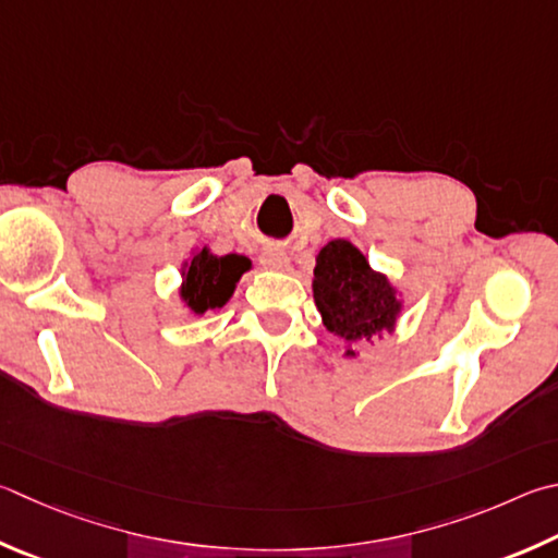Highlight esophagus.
<instances>
[{
    "mask_svg": "<svg viewBox=\"0 0 558 558\" xmlns=\"http://www.w3.org/2000/svg\"><path fill=\"white\" fill-rule=\"evenodd\" d=\"M260 266L268 270H288L290 258H288V253H282L278 248H266L260 256Z\"/></svg>",
    "mask_w": 558,
    "mask_h": 558,
    "instance_id": "34e87169",
    "label": "esophagus"
}]
</instances>
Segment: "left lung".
<instances>
[{"instance_id":"8db88e82","label":"left lung","mask_w":558,"mask_h":558,"mask_svg":"<svg viewBox=\"0 0 558 558\" xmlns=\"http://www.w3.org/2000/svg\"><path fill=\"white\" fill-rule=\"evenodd\" d=\"M312 292L324 327L349 343L392 331L402 310L390 280L373 270L347 239H333L319 251ZM347 356H356V351L347 349Z\"/></svg>"}]
</instances>
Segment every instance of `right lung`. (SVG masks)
Returning <instances> with one entry per match:
<instances>
[{
    "instance_id": "add662e5",
    "label": "right lung",
    "mask_w": 558,
    "mask_h": 558,
    "mask_svg": "<svg viewBox=\"0 0 558 558\" xmlns=\"http://www.w3.org/2000/svg\"><path fill=\"white\" fill-rule=\"evenodd\" d=\"M251 268V260L239 253L215 256L207 246L182 266L180 298L195 314L225 307L234 295L236 282Z\"/></svg>"
}]
</instances>
